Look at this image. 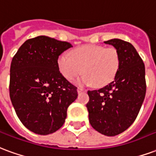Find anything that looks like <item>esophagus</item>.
I'll return each mask as SVG.
<instances>
[{"mask_svg": "<svg viewBox=\"0 0 156 156\" xmlns=\"http://www.w3.org/2000/svg\"><path fill=\"white\" fill-rule=\"evenodd\" d=\"M83 92H86V90L83 88V87H78V93H83Z\"/></svg>", "mask_w": 156, "mask_h": 156, "instance_id": "obj_1", "label": "esophagus"}]
</instances>
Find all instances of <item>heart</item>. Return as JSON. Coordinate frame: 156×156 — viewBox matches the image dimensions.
<instances>
[{
  "instance_id": "b5f03b06",
  "label": "heart",
  "mask_w": 156,
  "mask_h": 156,
  "mask_svg": "<svg viewBox=\"0 0 156 156\" xmlns=\"http://www.w3.org/2000/svg\"><path fill=\"white\" fill-rule=\"evenodd\" d=\"M121 56L114 47L87 44L73 49L70 55L63 54L58 58L59 72L68 80L82 73L78 84L104 87L112 81L120 68Z\"/></svg>"
}]
</instances>
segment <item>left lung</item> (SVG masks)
<instances>
[{
	"mask_svg": "<svg viewBox=\"0 0 156 156\" xmlns=\"http://www.w3.org/2000/svg\"><path fill=\"white\" fill-rule=\"evenodd\" d=\"M121 56L114 81L98 90L87 91L86 105L91 126L107 136L126 131L135 122L146 97L145 64L131 43L119 39L105 41Z\"/></svg>",
	"mask_w": 156,
	"mask_h": 156,
	"instance_id": "obj_1",
	"label": "left lung"
}]
</instances>
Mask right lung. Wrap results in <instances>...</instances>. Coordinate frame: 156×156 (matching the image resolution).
I'll return each mask as SVG.
<instances>
[{
	"label": "right lung",
	"mask_w": 156,
	"mask_h": 156,
	"mask_svg": "<svg viewBox=\"0 0 156 156\" xmlns=\"http://www.w3.org/2000/svg\"><path fill=\"white\" fill-rule=\"evenodd\" d=\"M72 44L48 36L29 39L14 55L10 69V98L25 127L39 135L63 125L77 87L59 72L58 58Z\"/></svg>",
	"instance_id": "obj_1"
}]
</instances>
